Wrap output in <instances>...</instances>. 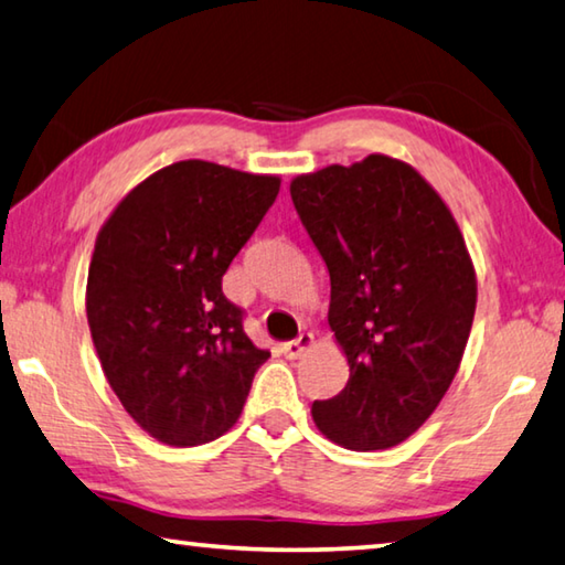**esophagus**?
Segmentation results:
<instances>
[{"label": "esophagus", "mask_w": 565, "mask_h": 565, "mask_svg": "<svg viewBox=\"0 0 565 565\" xmlns=\"http://www.w3.org/2000/svg\"><path fill=\"white\" fill-rule=\"evenodd\" d=\"M311 343H313V337H311V333H301L299 339L281 343V353H284L286 359H299L303 351H309V349H311Z\"/></svg>", "instance_id": "34e87169"}]
</instances>
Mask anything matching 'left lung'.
I'll return each mask as SVG.
<instances>
[{
  "label": "left lung",
  "mask_w": 565,
  "mask_h": 565,
  "mask_svg": "<svg viewBox=\"0 0 565 565\" xmlns=\"http://www.w3.org/2000/svg\"><path fill=\"white\" fill-rule=\"evenodd\" d=\"M331 276L329 327L349 359L319 431L351 451L391 448L441 404L476 311V274L444 199L414 167L371 154L291 181Z\"/></svg>",
  "instance_id": "8db88e82"
}]
</instances>
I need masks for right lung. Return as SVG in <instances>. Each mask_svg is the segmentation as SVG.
Here are the masks:
<instances>
[{"label": "right lung", "instance_id": "right-lung-1", "mask_svg": "<svg viewBox=\"0 0 565 565\" xmlns=\"http://www.w3.org/2000/svg\"><path fill=\"white\" fill-rule=\"evenodd\" d=\"M279 177L189 159L134 186L104 222L87 279L94 349L149 436L199 446L236 424L262 363L228 264L279 194Z\"/></svg>", "mask_w": 565, "mask_h": 565}]
</instances>
